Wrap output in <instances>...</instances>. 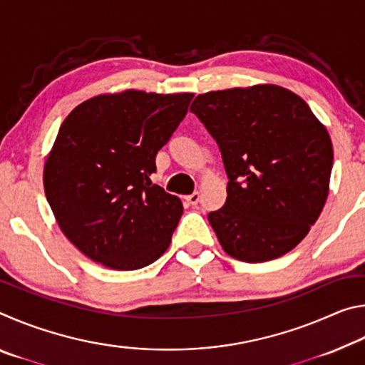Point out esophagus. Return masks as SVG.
I'll return each mask as SVG.
<instances>
[{
	"mask_svg": "<svg viewBox=\"0 0 365 365\" xmlns=\"http://www.w3.org/2000/svg\"><path fill=\"white\" fill-rule=\"evenodd\" d=\"M185 200H187L191 206H196L197 202H200V193H197V191H195V193L185 196Z\"/></svg>",
	"mask_w": 365,
	"mask_h": 365,
	"instance_id": "1",
	"label": "esophagus"
}]
</instances>
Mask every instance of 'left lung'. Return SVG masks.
<instances>
[{
	"label": "left lung",
	"instance_id": "8db88e82",
	"mask_svg": "<svg viewBox=\"0 0 365 365\" xmlns=\"http://www.w3.org/2000/svg\"><path fill=\"white\" fill-rule=\"evenodd\" d=\"M217 143L225 205L207 214L227 255L265 262L292 251L322 212L333 165L329 132L293 91L256 85L196 96Z\"/></svg>",
	"mask_w": 365,
	"mask_h": 365
}]
</instances>
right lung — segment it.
<instances>
[{"label": "right lung", "instance_id": "right-lung-1", "mask_svg": "<svg viewBox=\"0 0 365 365\" xmlns=\"http://www.w3.org/2000/svg\"><path fill=\"white\" fill-rule=\"evenodd\" d=\"M191 100L128 90L91 98L66 117L43 183L61 230L91 261L135 270L169 248L183 206L150 175Z\"/></svg>", "mask_w": 365, "mask_h": 365}]
</instances>
